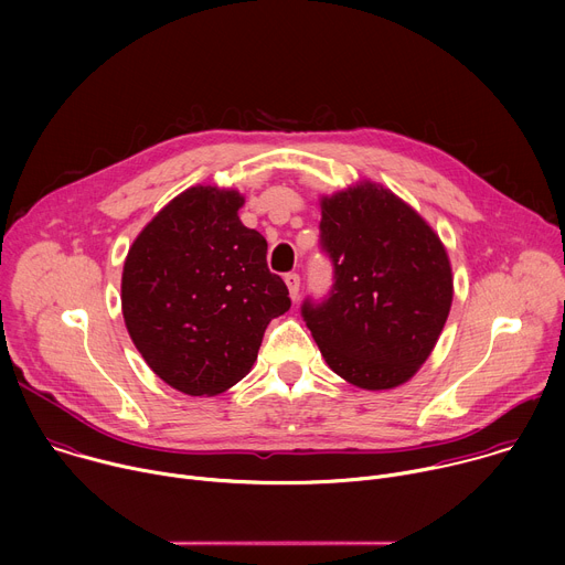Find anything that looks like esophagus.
<instances>
[{
    "label": "esophagus",
    "instance_id": "obj_1",
    "mask_svg": "<svg viewBox=\"0 0 565 565\" xmlns=\"http://www.w3.org/2000/svg\"><path fill=\"white\" fill-rule=\"evenodd\" d=\"M284 281H286V286H288V292H290V299L295 301L297 297H299V275L297 273H288L286 277H284Z\"/></svg>",
    "mask_w": 565,
    "mask_h": 565
}]
</instances>
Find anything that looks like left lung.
<instances>
[{"instance_id": "8db88e82", "label": "left lung", "mask_w": 565, "mask_h": 565, "mask_svg": "<svg viewBox=\"0 0 565 565\" xmlns=\"http://www.w3.org/2000/svg\"><path fill=\"white\" fill-rule=\"evenodd\" d=\"M319 207L335 286L329 301L301 308L319 353L331 371L366 391L409 382L451 310L445 244L418 210L369 179L321 194Z\"/></svg>"}]
</instances>
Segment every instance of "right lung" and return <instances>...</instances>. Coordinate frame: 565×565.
I'll use <instances>...</instances> for the list:
<instances>
[{
  "instance_id": "1",
  "label": "right lung",
  "mask_w": 565,
  "mask_h": 565,
  "mask_svg": "<svg viewBox=\"0 0 565 565\" xmlns=\"http://www.w3.org/2000/svg\"><path fill=\"white\" fill-rule=\"evenodd\" d=\"M234 188L192 185L134 238L122 266L127 333L147 366L185 395L246 377L266 327L290 308L266 264L268 244L238 218Z\"/></svg>"
}]
</instances>
